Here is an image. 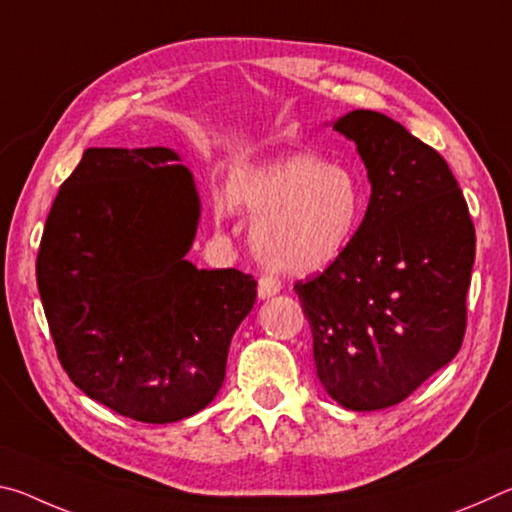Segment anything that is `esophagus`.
I'll return each mask as SVG.
<instances>
[{"label": "esophagus", "instance_id": "34e87169", "mask_svg": "<svg viewBox=\"0 0 512 512\" xmlns=\"http://www.w3.org/2000/svg\"><path fill=\"white\" fill-rule=\"evenodd\" d=\"M280 289H282V284H280V280H277V277H273V275H262V277H259L257 293H259V298H262V300L277 296V293H280Z\"/></svg>", "mask_w": 512, "mask_h": 512}]
</instances>
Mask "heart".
<instances>
[{"instance_id": "obj_1", "label": "heart", "mask_w": 512, "mask_h": 512, "mask_svg": "<svg viewBox=\"0 0 512 512\" xmlns=\"http://www.w3.org/2000/svg\"><path fill=\"white\" fill-rule=\"evenodd\" d=\"M228 203L259 216L253 248L280 273L309 275L334 264L357 235L366 201L359 178L311 153L237 169ZM225 207H219L223 216Z\"/></svg>"}]
</instances>
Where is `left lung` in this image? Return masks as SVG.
I'll use <instances>...</instances> for the list:
<instances>
[{"label": "left lung", "mask_w": 512, "mask_h": 512, "mask_svg": "<svg viewBox=\"0 0 512 512\" xmlns=\"http://www.w3.org/2000/svg\"><path fill=\"white\" fill-rule=\"evenodd\" d=\"M334 131L357 144L370 203L345 253L293 289L320 384L345 409L379 411L461 350L474 223L443 155L395 119L352 110Z\"/></svg>", "instance_id": "1"}]
</instances>
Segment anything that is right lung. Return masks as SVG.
Wrapping results in <instances>:
<instances>
[{
  "label": "right lung",
  "instance_id": "1",
  "mask_svg": "<svg viewBox=\"0 0 512 512\" xmlns=\"http://www.w3.org/2000/svg\"><path fill=\"white\" fill-rule=\"evenodd\" d=\"M164 146L88 149L56 196L36 277L58 361L119 415L178 422L210 404L257 298L237 268L185 259L201 201Z\"/></svg>",
  "mask_w": 512,
  "mask_h": 512
}]
</instances>
